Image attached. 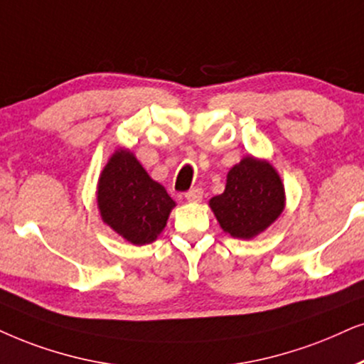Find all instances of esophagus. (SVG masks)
Instances as JSON below:
<instances>
[{"instance_id":"34e87169","label":"esophagus","mask_w":364,"mask_h":364,"mask_svg":"<svg viewBox=\"0 0 364 364\" xmlns=\"http://www.w3.org/2000/svg\"><path fill=\"white\" fill-rule=\"evenodd\" d=\"M185 198L188 201H191V203H198V201H201V198H203V190L201 188H191L190 191L185 193Z\"/></svg>"}]
</instances>
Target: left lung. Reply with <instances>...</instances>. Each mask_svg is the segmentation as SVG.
Returning a JSON list of instances; mask_svg holds the SVG:
<instances>
[{"instance_id":"1","label":"left lung","mask_w":364,"mask_h":364,"mask_svg":"<svg viewBox=\"0 0 364 364\" xmlns=\"http://www.w3.org/2000/svg\"><path fill=\"white\" fill-rule=\"evenodd\" d=\"M210 206L225 232L252 238L282 213V181L269 163L248 156L230 169L225 191L211 198Z\"/></svg>"}]
</instances>
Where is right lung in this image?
I'll use <instances>...</instances> for the list:
<instances>
[{
  "label": "right lung",
  "mask_w": 364,
  "mask_h": 364,
  "mask_svg": "<svg viewBox=\"0 0 364 364\" xmlns=\"http://www.w3.org/2000/svg\"><path fill=\"white\" fill-rule=\"evenodd\" d=\"M102 220L127 242L146 245L166 227L174 201L129 151H116L99 179Z\"/></svg>",
  "instance_id": "right-lung-1"
}]
</instances>
